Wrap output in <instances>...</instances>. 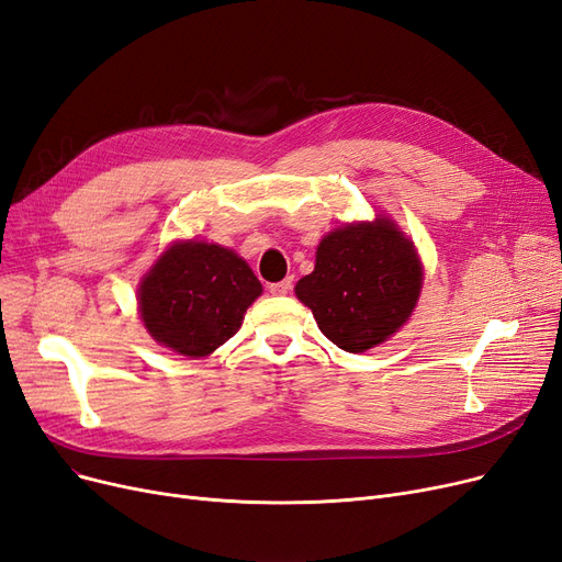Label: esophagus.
Wrapping results in <instances>:
<instances>
[{"mask_svg": "<svg viewBox=\"0 0 562 562\" xmlns=\"http://www.w3.org/2000/svg\"><path fill=\"white\" fill-rule=\"evenodd\" d=\"M292 284H294V278H284L280 282L268 284V292L273 294V296H284V294H289V289H292Z\"/></svg>", "mask_w": 562, "mask_h": 562, "instance_id": "esophagus-1", "label": "esophagus"}]
</instances>
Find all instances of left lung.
I'll list each match as a JSON object with an SVG mask.
<instances>
[{
	"label": "left lung",
	"instance_id": "1",
	"mask_svg": "<svg viewBox=\"0 0 562 562\" xmlns=\"http://www.w3.org/2000/svg\"><path fill=\"white\" fill-rule=\"evenodd\" d=\"M424 268L398 224H345L322 238L315 270L296 282L322 334L351 355L389 340L419 301Z\"/></svg>",
	"mask_w": 562,
	"mask_h": 562
}]
</instances>
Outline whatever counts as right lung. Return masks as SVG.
I'll return each instance as SVG.
<instances>
[{
	"label": "right lung",
	"instance_id": "1",
	"mask_svg": "<svg viewBox=\"0 0 562 562\" xmlns=\"http://www.w3.org/2000/svg\"><path fill=\"white\" fill-rule=\"evenodd\" d=\"M261 292L252 268L234 249L182 240L143 276L138 313L159 345L201 359L236 334Z\"/></svg>",
	"mask_w": 562,
	"mask_h": 562
}]
</instances>
